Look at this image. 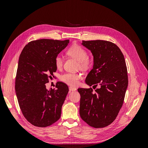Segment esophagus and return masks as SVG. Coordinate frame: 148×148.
Wrapping results in <instances>:
<instances>
[{
  "instance_id": "34e87169",
  "label": "esophagus",
  "mask_w": 148,
  "mask_h": 148,
  "mask_svg": "<svg viewBox=\"0 0 148 148\" xmlns=\"http://www.w3.org/2000/svg\"><path fill=\"white\" fill-rule=\"evenodd\" d=\"M76 90H77V88H74V87H72V86L69 87V91H70V92L75 91Z\"/></svg>"
}]
</instances>
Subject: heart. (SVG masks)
Here are the masks:
<instances>
[{
  "mask_svg": "<svg viewBox=\"0 0 148 148\" xmlns=\"http://www.w3.org/2000/svg\"><path fill=\"white\" fill-rule=\"evenodd\" d=\"M67 53L70 57L74 58L79 62V65L80 69L83 70H87L90 67L91 63V61L88 59V55L87 51L82 46L78 45H74L70 47ZM55 64L57 69H61L63 65V59L62 57L57 56L55 59ZM81 77L79 74L76 73H66L62 75L60 77L62 82L71 85V86H75L77 85L79 79Z\"/></svg>",
  "mask_w": 148,
  "mask_h": 148,
  "instance_id": "1",
  "label": "heart"
}]
</instances>
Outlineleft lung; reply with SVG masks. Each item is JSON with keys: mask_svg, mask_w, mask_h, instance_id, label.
Returning <instances> with one entry per match:
<instances>
[{"mask_svg": "<svg viewBox=\"0 0 148 148\" xmlns=\"http://www.w3.org/2000/svg\"><path fill=\"white\" fill-rule=\"evenodd\" d=\"M82 45L94 57L93 68L85 82L99 88L95 91L91 88L78 89L79 115L89 126L106 127L115 120L123 103L128 83L125 58L119 47L110 41H83Z\"/></svg>", "mask_w": 148, "mask_h": 148, "instance_id": "left-lung-1", "label": "left lung"}]
</instances>
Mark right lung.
Listing matches in <instances>:
<instances>
[{
  "label": "right lung",
  "instance_id": "add662e5",
  "mask_svg": "<svg viewBox=\"0 0 148 148\" xmlns=\"http://www.w3.org/2000/svg\"><path fill=\"white\" fill-rule=\"evenodd\" d=\"M69 43V40H35L26 44L20 56L15 92L22 114L34 126H50L60 117L69 87L58 82L56 89L47 90L46 84L57 70L56 57Z\"/></svg>",
  "mask_w": 148,
  "mask_h": 148
}]
</instances>
